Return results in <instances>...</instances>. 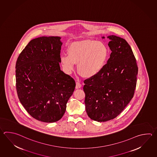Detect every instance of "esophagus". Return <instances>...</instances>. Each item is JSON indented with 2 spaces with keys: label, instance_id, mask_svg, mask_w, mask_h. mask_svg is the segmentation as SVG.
Wrapping results in <instances>:
<instances>
[{
  "label": "esophagus",
  "instance_id": "esophagus-1",
  "mask_svg": "<svg viewBox=\"0 0 157 157\" xmlns=\"http://www.w3.org/2000/svg\"><path fill=\"white\" fill-rule=\"evenodd\" d=\"M81 86H82V85H81L79 82H76V86H75V88H76V89L80 88Z\"/></svg>",
  "mask_w": 157,
  "mask_h": 157
}]
</instances>
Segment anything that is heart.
I'll return each mask as SVG.
<instances>
[{"label": "heart", "instance_id": "obj_1", "mask_svg": "<svg viewBox=\"0 0 157 157\" xmlns=\"http://www.w3.org/2000/svg\"><path fill=\"white\" fill-rule=\"evenodd\" d=\"M67 55H62L60 64L64 72L71 74L77 64V70L84 77H96L106 64L109 51L102 42L83 40L71 44Z\"/></svg>", "mask_w": 157, "mask_h": 157}]
</instances>
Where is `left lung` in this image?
Returning a JSON list of instances; mask_svg holds the SVG:
<instances>
[{
	"label": "left lung",
	"instance_id": "1",
	"mask_svg": "<svg viewBox=\"0 0 157 157\" xmlns=\"http://www.w3.org/2000/svg\"><path fill=\"white\" fill-rule=\"evenodd\" d=\"M107 38L110 58L100 73L84 82L86 113L98 122L107 121L121 113L132 98L137 81L138 67L130 46L118 36Z\"/></svg>",
	"mask_w": 157,
	"mask_h": 157
}]
</instances>
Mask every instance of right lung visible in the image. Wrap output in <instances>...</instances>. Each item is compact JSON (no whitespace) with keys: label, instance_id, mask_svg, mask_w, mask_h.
I'll use <instances>...</instances> for the list:
<instances>
[{"label":"right lung","instance_id":"obj_1","mask_svg":"<svg viewBox=\"0 0 157 157\" xmlns=\"http://www.w3.org/2000/svg\"><path fill=\"white\" fill-rule=\"evenodd\" d=\"M61 37L33 39L19 54L16 65L17 94L30 115L44 122L63 116L75 90L73 79L60 70Z\"/></svg>","mask_w":157,"mask_h":157}]
</instances>
